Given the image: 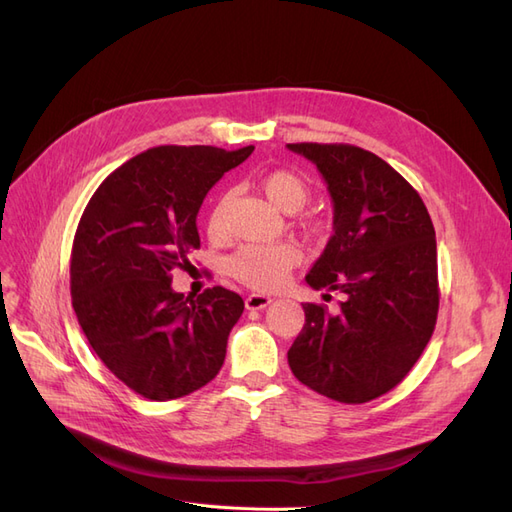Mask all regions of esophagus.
<instances>
[{
	"instance_id": "esophagus-1",
	"label": "esophagus",
	"mask_w": 512,
	"mask_h": 512,
	"mask_svg": "<svg viewBox=\"0 0 512 512\" xmlns=\"http://www.w3.org/2000/svg\"><path fill=\"white\" fill-rule=\"evenodd\" d=\"M273 299L267 297V294H247L245 307L247 309H265Z\"/></svg>"
}]
</instances>
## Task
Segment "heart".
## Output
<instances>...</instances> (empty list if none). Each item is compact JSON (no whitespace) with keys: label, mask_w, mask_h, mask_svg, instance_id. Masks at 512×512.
Masks as SVG:
<instances>
[{"label":"heart","mask_w":512,"mask_h":512,"mask_svg":"<svg viewBox=\"0 0 512 512\" xmlns=\"http://www.w3.org/2000/svg\"><path fill=\"white\" fill-rule=\"evenodd\" d=\"M260 190L267 196L269 203L284 213H297L309 200V183L292 170H273L260 181ZM207 230L211 237H220L224 232V203L213 207ZM301 262V252L292 243H273V245H243L226 262L228 275L235 277L241 284L260 292L277 290L288 273Z\"/></svg>","instance_id":"heart-1"}]
</instances>
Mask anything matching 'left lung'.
<instances>
[{"instance_id":"obj_1","label":"left lung","mask_w":512,"mask_h":512,"mask_svg":"<svg viewBox=\"0 0 512 512\" xmlns=\"http://www.w3.org/2000/svg\"><path fill=\"white\" fill-rule=\"evenodd\" d=\"M288 149L316 164L333 200V235L305 282L344 292L337 314L303 305L288 365L312 391L365 404L408 376L436 327V230L418 192L376 153L320 143Z\"/></svg>"}]
</instances>
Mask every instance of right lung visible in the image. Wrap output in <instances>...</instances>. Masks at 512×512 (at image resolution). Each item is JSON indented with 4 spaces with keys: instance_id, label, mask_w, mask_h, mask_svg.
I'll list each match as a JSON object with an SVG mask.
<instances>
[{
    "instance_id": "add662e5",
    "label": "right lung",
    "mask_w": 512,
    "mask_h": 512,
    "mask_svg": "<svg viewBox=\"0 0 512 512\" xmlns=\"http://www.w3.org/2000/svg\"><path fill=\"white\" fill-rule=\"evenodd\" d=\"M254 147L162 145L121 164L87 203L72 245V307L100 361L138 395L198 391L224 365L243 299L222 286L196 299L173 290V269L200 247L207 192Z\"/></svg>"
}]
</instances>
